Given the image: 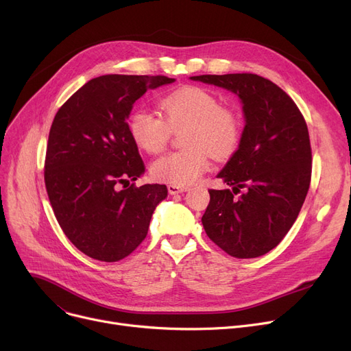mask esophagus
<instances>
[{
  "instance_id": "obj_1",
  "label": "esophagus",
  "mask_w": 351,
  "mask_h": 351,
  "mask_svg": "<svg viewBox=\"0 0 351 351\" xmlns=\"http://www.w3.org/2000/svg\"><path fill=\"white\" fill-rule=\"evenodd\" d=\"M188 191V188H185V186H176V185H168V192L171 193V195H178V193H183V192H186Z\"/></svg>"
}]
</instances>
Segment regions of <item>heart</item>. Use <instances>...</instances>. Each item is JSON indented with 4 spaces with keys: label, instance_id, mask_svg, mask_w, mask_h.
<instances>
[{
    "label": "heart",
    "instance_id": "obj_1",
    "mask_svg": "<svg viewBox=\"0 0 351 351\" xmlns=\"http://www.w3.org/2000/svg\"><path fill=\"white\" fill-rule=\"evenodd\" d=\"M162 115L136 109L129 117L128 129L141 149L158 154L168 145L172 131L188 126V149L166 154L151 165L152 176L163 183L188 186L197 182L215 158L230 156L241 141V121L232 109L223 108L210 90L183 86L159 102Z\"/></svg>",
    "mask_w": 351,
    "mask_h": 351
}]
</instances>
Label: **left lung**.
I'll return each instance as SVG.
<instances>
[{
  "mask_svg": "<svg viewBox=\"0 0 351 351\" xmlns=\"http://www.w3.org/2000/svg\"><path fill=\"white\" fill-rule=\"evenodd\" d=\"M191 80L233 92L245 118L237 151L217 173L232 189L209 191L202 225L213 243L237 259L266 254L293 226L310 186L306 121L282 88L256 73Z\"/></svg>",
  "mask_w": 351,
  "mask_h": 351,
  "instance_id": "1",
  "label": "left lung"
}]
</instances>
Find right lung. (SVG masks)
Instances as JSON below:
<instances>
[{
	"label": "right lung",
	"instance_id": "add662e5",
	"mask_svg": "<svg viewBox=\"0 0 351 351\" xmlns=\"http://www.w3.org/2000/svg\"><path fill=\"white\" fill-rule=\"evenodd\" d=\"M172 82L163 75H102L53 118L44 171L48 197L65 236L92 259L118 262L131 254L168 196L159 183L125 186L145 172L126 119L147 89Z\"/></svg>",
	"mask_w": 351,
	"mask_h": 351
}]
</instances>
